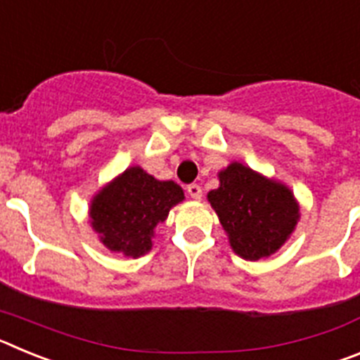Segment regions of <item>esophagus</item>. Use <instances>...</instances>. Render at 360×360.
<instances>
[{
	"label": "esophagus",
	"instance_id": "34e87169",
	"mask_svg": "<svg viewBox=\"0 0 360 360\" xmlns=\"http://www.w3.org/2000/svg\"><path fill=\"white\" fill-rule=\"evenodd\" d=\"M187 195L193 200H200L202 198V187L198 184H191V186H187Z\"/></svg>",
	"mask_w": 360,
	"mask_h": 360
}]
</instances>
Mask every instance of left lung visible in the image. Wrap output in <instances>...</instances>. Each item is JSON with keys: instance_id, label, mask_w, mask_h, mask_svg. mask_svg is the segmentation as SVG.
<instances>
[{"instance_id": "left-lung-1", "label": "left lung", "mask_w": 360, "mask_h": 360, "mask_svg": "<svg viewBox=\"0 0 360 360\" xmlns=\"http://www.w3.org/2000/svg\"><path fill=\"white\" fill-rule=\"evenodd\" d=\"M218 178L219 187L209 191L207 200L232 250L257 262L281 249L299 221L294 193L240 162L229 164Z\"/></svg>"}]
</instances>
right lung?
Masks as SVG:
<instances>
[{"instance_id":"obj_1","label":"right lung","mask_w":360,"mask_h":360,"mask_svg":"<svg viewBox=\"0 0 360 360\" xmlns=\"http://www.w3.org/2000/svg\"><path fill=\"white\" fill-rule=\"evenodd\" d=\"M184 198L182 187L173 180H157L133 165L94 196L90 224L111 252L141 257L151 250L155 227Z\"/></svg>"}]
</instances>
